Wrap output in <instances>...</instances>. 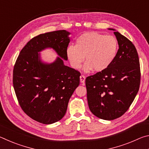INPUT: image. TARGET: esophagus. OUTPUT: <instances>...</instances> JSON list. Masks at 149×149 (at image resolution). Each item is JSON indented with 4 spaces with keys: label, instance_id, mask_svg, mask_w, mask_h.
Masks as SVG:
<instances>
[{
    "label": "esophagus",
    "instance_id": "obj_1",
    "mask_svg": "<svg viewBox=\"0 0 149 149\" xmlns=\"http://www.w3.org/2000/svg\"><path fill=\"white\" fill-rule=\"evenodd\" d=\"M85 75H81V76H80V81H81V83L84 84V83H85Z\"/></svg>",
    "mask_w": 149,
    "mask_h": 149
}]
</instances>
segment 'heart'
I'll return each mask as SVG.
<instances>
[{
    "mask_svg": "<svg viewBox=\"0 0 149 149\" xmlns=\"http://www.w3.org/2000/svg\"><path fill=\"white\" fill-rule=\"evenodd\" d=\"M118 48V40L114 36L88 32L78 37L75 45L67 48L66 56L75 69L79 68L85 57V72L92 69L95 72H101L114 61Z\"/></svg>",
    "mask_w": 149,
    "mask_h": 149,
    "instance_id": "b5f03b06",
    "label": "heart"
}]
</instances>
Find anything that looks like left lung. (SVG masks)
Listing matches in <instances>:
<instances>
[{"instance_id":"left-lung-1","label":"left lung","mask_w":149,"mask_h":149,"mask_svg":"<svg viewBox=\"0 0 149 149\" xmlns=\"http://www.w3.org/2000/svg\"><path fill=\"white\" fill-rule=\"evenodd\" d=\"M114 33L119 45L116 58L107 69L85 79L91 112L105 120H115L127 112L141 82L140 63L135 47L119 32Z\"/></svg>"}]
</instances>
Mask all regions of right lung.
Returning a JSON list of instances; mask_svg holds the SVG:
<instances>
[{
    "label": "right lung",
    "instance_id": "1",
    "mask_svg": "<svg viewBox=\"0 0 149 149\" xmlns=\"http://www.w3.org/2000/svg\"><path fill=\"white\" fill-rule=\"evenodd\" d=\"M70 34L58 30L33 37L22 49L13 70V86L22 110L37 122L51 124L64 116L69 100L79 85L80 72L67 65ZM50 47L62 58L52 64L40 60L38 52Z\"/></svg>",
    "mask_w": 149,
    "mask_h": 149
}]
</instances>
